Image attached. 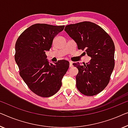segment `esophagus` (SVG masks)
<instances>
[{
  "mask_svg": "<svg viewBox=\"0 0 128 128\" xmlns=\"http://www.w3.org/2000/svg\"><path fill=\"white\" fill-rule=\"evenodd\" d=\"M70 62V67H72V66H72V62L70 61V62Z\"/></svg>",
  "mask_w": 128,
  "mask_h": 128,
  "instance_id": "esophagus-1",
  "label": "esophagus"
}]
</instances>
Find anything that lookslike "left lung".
Returning a JSON list of instances; mask_svg holds the SVG:
<instances>
[{"instance_id": "8db88e82", "label": "left lung", "mask_w": 128, "mask_h": 128, "mask_svg": "<svg viewBox=\"0 0 128 128\" xmlns=\"http://www.w3.org/2000/svg\"><path fill=\"white\" fill-rule=\"evenodd\" d=\"M65 31L76 43L79 50H85L91 60L88 63H73L78 68L76 84L83 94H98L108 84L115 66V46L112 39L102 27L89 21L66 26Z\"/></svg>"}]
</instances>
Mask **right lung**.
<instances>
[{
    "label": "right lung",
    "instance_id": "1",
    "mask_svg": "<svg viewBox=\"0 0 128 128\" xmlns=\"http://www.w3.org/2000/svg\"><path fill=\"white\" fill-rule=\"evenodd\" d=\"M64 26L34 24L16 41L14 58L20 75L30 90L39 96L48 98L56 94L69 68V62L65 60L49 63L45 54L52 48L54 38Z\"/></svg>",
    "mask_w": 128,
    "mask_h": 128
}]
</instances>
